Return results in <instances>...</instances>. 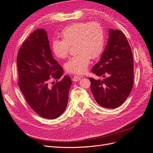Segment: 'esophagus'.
<instances>
[{
  "mask_svg": "<svg viewBox=\"0 0 153 153\" xmlns=\"http://www.w3.org/2000/svg\"><path fill=\"white\" fill-rule=\"evenodd\" d=\"M80 79H81V77L79 76H74L73 77V78H72V81H75V82L79 81Z\"/></svg>",
  "mask_w": 153,
  "mask_h": 153,
  "instance_id": "esophagus-1",
  "label": "esophagus"
}]
</instances>
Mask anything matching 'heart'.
I'll use <instances>...</instances> for the list:
<instances>
[{
  "mask_svg": "<svg viewBox=\"0 0 153 153\" xmlns=\"http://www.w3.org/2000/svg\"><path fill=\"white\" fill-rule=\"evenodd\" d=\"M60 36L62 40H54L52 43V52L58 58H66L70 46L76 43L77 54L70 58L65 65V69L69 73H85L89 66L91 58H99L104 51V30L97 22L74 23L65 27Z\"/></svg>",
  "mask_w": 153,
  "mask_h": 153,
  "instance_id": "heart-1",
  "label": "heart"
}]
</instances>
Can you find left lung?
<instances>
[{"label":"left lung","instance_id":"1","mask_svg":"<svg viewBox=\"0 0 153 153\" xmlns=\"http://www.w3.org/2000/svg\"><path fill=\"white\" fill-rule=\"evenodd\" d=\"M91 72L104 77L102 80L89 78L96 102L106 108L120 106L131 93L134 79L132 51L121 30H109L105 50Z\"/></svg>","mask_w":153,"mask_h":153}]
</instances>
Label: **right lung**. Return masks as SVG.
<instances>
[{
  "instance_id": "1",
  "label": "right lung",
  "mask_w": 153,
  "mask_h": 153,
  "mask_svg": "<svg viewBox=\"0 0 153 153\" xmlns=\"http://www.w3.org/2000/svg\"><path fill=\"white\" fill-rule=\"evenodd\" d=\"M19 86L29 106L42 117L54 119L65 111L71 77L49 84L52 78L58 81L63 70L52 55L47 32L38 29L30 34L17 55Z\"/></svg>"
}]
</instances>
